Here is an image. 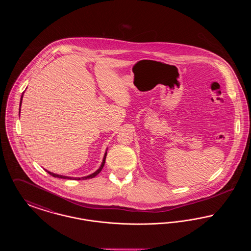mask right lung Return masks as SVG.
Wrapping results in <instances>:
<instances>
[{"instance_id": "right-lung-1", "label": "right lung", "mask_w": 251, "mask_h": 251, "mask_svg": "<svg viewBox=\"0 0 251 251\" xmlns=\"http://www.w3.org/2000/svg\"><path fill=\"white\" fill-rule=\"evenodd\" d=\"M24 93H23V95H22V98H21V102H20V111H19V113H21V106H22V102H23V98H24ZM20 115V114H19ZM106 154H107V150L105 151V153H104V156H103V159H102V162H101V165H100V167H99L97 170H96L94 173H92V174H90V175H88V176H85V177H81V178H77V177H69V176H63V175H58V174H55V173H52V172H50V171H48L47 169H45L47 172H48L50 175H51L52 177H55V178H61V179H91V178H94L95 176H97L100 171H101V169H102V167L104 166V163H105V159H106Z\"/></svg>"}]
</instances>
